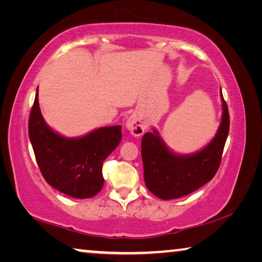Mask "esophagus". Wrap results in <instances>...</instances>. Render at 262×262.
<instances>
[{
	"mask_svg": "<svg viewBox=\"0 0 262 262\" xmlns=\"http://www.w3.org/2000/svg\"><path fill=\"white\" fill-rule=\"evenodd\" d=\"M126 128L130 132L132 135L142 136L144 134V123L136 114L130 115L126 121Z\"/></svg>",
	"mask_w": 262,
	"mask_h": 262,
	"instance_id": "34e87169",
	"label": "esophagus"
}]
</instances>
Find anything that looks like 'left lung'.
Returning a JSON list of instances; mask_svg holds the SVG:
<instances>
[{"label":"left lung","mask_w":262,"mask_h":262,"mask_svg":"<svg viewBox=\"0 0 262 262\" xmlns=\"http://www.w3.org/2000/svg\"><path fill=\"white\" fill-rule=\"evenodd\" d=\"M222 118L217 133L205 148L188 155L170 150L157 129L145 133L141 154L147 188L162 200L190 194L210 181L219 170L228 139L230 119L228 105L221 90Z\"/></svg>","instance_id":"obj_1"}]
</instances>
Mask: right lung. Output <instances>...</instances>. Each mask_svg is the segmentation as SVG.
Masks as SVG:
<instances>
[{"label": "right lung", "mask_w": 262, "mask_h": 262, "mask_svg": "<svg viewBox=\"0 0 262 262\" xmlns=\"http://www.w3.org/2000/svg\"><path fill=\"white\" fill-rule=\"evenodd\" d=\"M29 137L43 178L68 196L89 199L104 185L103 163L121 141V126L100 127L81 137H64L43 120L38 89L29 120Z\"/></svg>", "instance_id": "right-lung-1"}]
</instances>
